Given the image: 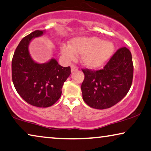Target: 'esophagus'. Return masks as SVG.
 I'll return each instance as SVG.
<instances>
[{"label": "esophagus", "instance_id": "obj_1", "mask_svg": "<svg viewBox=\"0 0 151 151\" xmlns=\"http://www.w3.org/2000/svg\"><path fill=\"white\" fill-rule=\"evenodd\" d=\"M71 72H74V71L78 70V67L77 66H76L75 65H71Z\"/></svg>", "mask_w": 151, "mask_h": 151}]
</instances>
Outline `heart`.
I'll return each instance as SVG.
<instances>
[{"label":"heart","mask_w":151,"mask_h":151,"mask_svg":"<svg viewBox=\"0 0 151 151\" xmlns=\"http://www.w3.org/2000/svg\"><path fill=\"white\" fill-rule=\"evenodd\" d=\"M69 43L60 46L62 55L67 60H73L76 54H81V62L91 69L101 67L114 51L112 41H103L96 37H78L71 39Z\"/></svg>","instance_id":"obj_1"}]
</instances>
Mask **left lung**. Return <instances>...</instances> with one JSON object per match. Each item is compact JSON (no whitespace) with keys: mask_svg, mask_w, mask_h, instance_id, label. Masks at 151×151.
<instances>
[{"mask_svg":"<svg viewBox=\"0 0 151 151\" xmlns=\"http://www.w3.org/2000/svg\"><path fill=\"white\" fill-rule=\"evenodd\" d=\"M84 73L81 90L85 103L93 108H110L123 99L129 91L134 75L129 50L121 47L103 69H82Z\"/></svg>","mask_w":151,"mask_h":151,"instance_id":"obj_1","label":"left lung"}]
</instances>
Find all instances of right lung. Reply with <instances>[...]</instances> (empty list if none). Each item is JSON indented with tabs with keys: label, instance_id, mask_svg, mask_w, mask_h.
I'll return each mask as SVG.
<instances>
[{
	"label": "right lung",
	"instance_id": "right-lung-1",
	"mask_svg": "<svg viewBox=\"0 0 151 151\" xmlns=\"http://www.w3.org/2000/svg\"><path fill=\"white\" fill-rule=\"evenodd\" d=\"M45 30H35L22 39L13 56L12 80L17 93L28 104L47 108L58 101L63 84L71 74L70 67H63L52 58L39 64L32 60L28 45Z\"/></svg>",
	"mask_w": 151,
	"mask_h": 151
}]
</instances>
